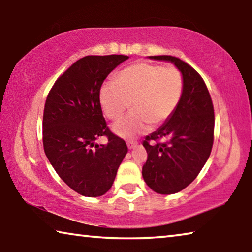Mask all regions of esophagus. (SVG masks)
Wrapping results in <instances>:
<instances>
[{
  "instance_id": "34e87169",
  "label": "esophagus",
  "mask_w": 252,
  "mask_h": 252,
  "mask_svg": "<svg viewBox=\"0 0 252 252\" xmlns=\"http://www.w3.org/2000/svg\"><path fill=\"white\" fill-rule=\"evenodd\" d=\"M127 148L130 149V150H132V149L136 148V146H138V142L136 141H127Z\"/></svg>"
}]
</instances>
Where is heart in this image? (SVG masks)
<instances>
[{"label": "heart", "instance_id": "obj_1", "mask_svg": "<svg viewBox=\"0 0 252 252\" xmlns=\"http://www.w3.org/2000/svg\"><path fill=\"white\" fill-rule=\"evenodd\" d=\"M183 76L177 67H164L149 62H136L120 71L116 82L105 83L100 103L106 118L118 121L129 109L132 112L112 126V131L125 139L143 134L150 126L167 121L180 102Z\"/></svg>", "mask_w": 252, "mask_h": 252}]
</instances>
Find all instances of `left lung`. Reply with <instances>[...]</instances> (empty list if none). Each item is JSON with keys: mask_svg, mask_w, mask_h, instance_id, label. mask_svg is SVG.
I'll use <instances>...</instances> for the list:
<instances>
[{"mask_svg": "<svg viewBox=\"0 0 252 252\" xmlns=\"http://www.w3.org/2000/svg\"><path fill=\"white\" fill-rule=\"evenodd\" d=\"M171 62L183 76L180 102L163 125L146 136L148 160L142 177L157 193L172 194L192 182L211 153L215 112L207 85L197 71L171 55L149 57ZM164 138V143L157 140ZM150 141H156L151 145Z\"/></svg>", "mask_w": 252, "mask_h": 252, "instance_id": "left-lung-1", "label": "left lung"}]
</instances>
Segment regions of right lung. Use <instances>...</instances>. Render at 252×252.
<instances>
[{
    "label": "right lung",
    "mask_w": 252,
    "mask_h": 252,
    "mask_svg": "<svg viewBox=\"0 0 252 252\" xmlns=\"http://www.w3.org/2000/svg\"><path fill=\"white\" fill-rule=\"evenodd\" d=\"M127 59L117 54L80 59L55 81L46 97L44 152L59 177L84 197L108 192L127 152L126 142L106 126L100 103L103 81ZM102 135L108 136V143L94 145Z\"/></svg>",
    "instance_id": "1"
}]
</instances>
